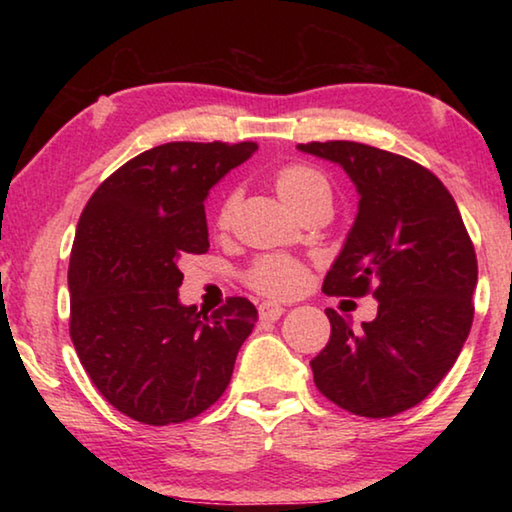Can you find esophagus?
Returning <instances> with one entry per match:
<instances>
[{
    "instance_id": "obj_1",
    "label": "esophagus",
    "mask_w": 512,
    "mask_h": 512,
    "mask_svg": "<svg viewBox=\"0 0 512 512\" xmlns=\"http://www.w3.org/2000/svg\"><path fill=\"white\" fill-rule=\"evenodd\" d=\"M284 311L287 309L282 305H275V302H262V305H259V318L275 323V320H280L284 316Z\"/></svg>"
}]
</instances>
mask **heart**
<instances>
[{"mask_svg":"<svg viewBox=\"0 0 512 512\" xmlns=\"http://www.w3.org/2000/svg\"><path fill=\"white\" fill-rule=\"evenodd\" d=\"M277 194L289 207H296L302 201H307L314 194L325 192L329 194L327 180L320 176L316 169L305 167V164H289L282 167L275 176ZM235 194H230L219 207V216L216 221L219 225H228L232 210H235ZM250 287L257 289L259 293L271 298H287L298 293L305 284V268L298 264L296 259L280 257V255H268L257 259L255 266L248 271Z\"/></svg>","mask_w":512,"mask_h":512,"instance_id":"1","label":"heart"}]
</instances>
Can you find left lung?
<instances>
[{
  "instance_id": "obj_1",
  "label": "left lung",
  "mask_w": 512,
  "mask_h": 512,
  "mask_svg": "<svg viewBox=\"0 0 512 512\" xmlns=\"http://www.w3.org/2000/svg\"><path fill=\"white\" fill-rule=\"evenodd\" d=\"M298 151L339 164L359 194L323 291H372L379 302L359 332L325 309L332 336L311 361L314 381L345 411L391 418L420 404L461 354L479 275L474 246L452 194L413 160L359 142H311Z\"/></svg>"
}]
</instances>
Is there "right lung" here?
I'll return each instance as SVG.
<instances>
[{"label":"right lung","mask_w":512,"mask_h":512,"mask_svg":"<svg viewBox=\"0 0 512 512\" xmlns=\"http://www.w3.org/2000/svg\"><path fill=\"white\" fill-rule=\"evenodd\" d=\"M255 142H169L117 169L76 225L69 334L99 393L128 418L176 424L219 400L257 309L230 298L212 316L183 305L180 259L210 248L205 201Z\"/></svg>","instance_id":"add662e5"}]
</instances>
